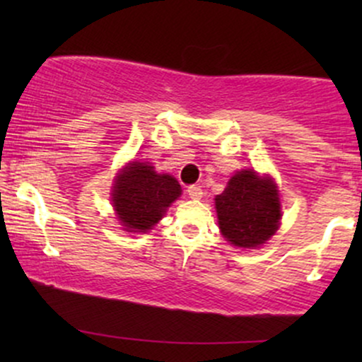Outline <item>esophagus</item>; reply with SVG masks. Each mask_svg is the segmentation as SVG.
<instances>
[{
	"instance_id": "1",
	"label": "esophagus",
	"mask_w": 362,
	"mask_h": 362,
	"mask_svg": "<svg viewBox=\"0 0 362 362\" xmlns=\"http://www.w3.org/2000/svg\"><path fill=\"white\" fill-rule=\"evenodd\" d=\"M187 194H189L190 199H201L202 197V189L199 185H190L187 189Z\"/></svg>"
}]
</instances>
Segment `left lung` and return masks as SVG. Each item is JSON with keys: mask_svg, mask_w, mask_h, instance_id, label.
<instances>
[{"mask_svg": "<svg viewBox=\"0 0 362 362\" xmlns=\"http://www.w3.org/2000/svg\"><path fill=\"white\" fill-rule=\"evenodd\" d=\"M214 202L219 230L235 247H260L281 224L277 187L271 177H260L255 170L236 172Z\"/></svg>", "mask_w": 362, "mask_h": 362, "instance_id": "obj_1", "label": "left lung"}]
</instances>
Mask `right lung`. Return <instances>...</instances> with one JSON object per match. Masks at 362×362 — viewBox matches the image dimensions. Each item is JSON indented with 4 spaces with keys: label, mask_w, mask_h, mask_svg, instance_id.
Instances as JSON below:
<instances>
[{
    "label": "right lung",
    "mask_w": 362,
    "mask_h": 362,
    "mask_svg": "<svg viewBox=\"0 0 362 362\" xmlns=\"http://www.w3.org/2000/svg\"><path fill=\"white\" fill-rule=\"evenodd\" d=\"M180 194L175 177L156 173L155 167L144 161H132L115 178L112 204L124 231L146 233Z\"/></svg>",
    "instance_id": "add662e5"
}]
</instances>
